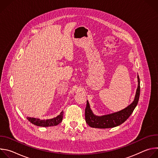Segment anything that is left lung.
Listing matches in <instances>:
<instances>
[{
  "instance_id": "obj_1",
  "label": "left lung",
  "mask_w": 158,
  "mask_h": 158,
  "mask_svg": "<svg viewBox=\"0 0 158 158\" xmlns=\"http://www.w3.org/2000/svg\"><path fill=\"white\" fill-rule=\"evenodd\" d=\"M138 85L134 101L127 107L120 111L102 116H97L93 113L92 110L90 109L89 104L87 101V105L85 109V119L87 124L91 127L105 129L118 126L126 121L136 107L139 99L140 79L139 76H138Z\"/></svg>"
}]
</instances>
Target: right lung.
I'll use <instances>...</instances> for the list:
<instances>
[{"label":"right lung","instance_id":"1","mask_svg":"<svg viewBox=\"0 0 158 158\" xmlns=\"http://www.w3.org/2000/svg\"><path fill=\"white\" fill-rule=\"evenodd\" d=\"M63 118V111L60 112V114L57 117L46 120H40L39 119H36L34 118H27V120L30 121L34 125L41 126V127H49L54 126L58 125L60 123L62 122Z\"/></svg>","mask_w":158,"mask_h":158}]
</instances>
